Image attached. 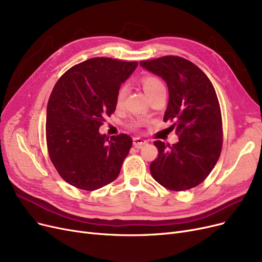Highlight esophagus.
<instances>
[{"label":"esophagus","mask_w":262,"mask_h":262,"mask_svg":"<svg viewBox=\"0 0 262 262\" xmlns=\"http://www.w3.org/2000/svg\"><path fill=\"white\" fill-rule=\"evenodd\" d=\"M133 143H134V147L137 148V149H140L142 146H144V144H147V141L144 139H141L139 137H136L133 139Z\"/></svg>","instance_id":"esophagus-1"}]
</instances>
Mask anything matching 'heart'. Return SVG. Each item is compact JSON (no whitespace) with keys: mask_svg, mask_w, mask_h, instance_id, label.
<instances>
[{"mask_svg":"<svg viewBox=\"0 0 262 262\" xmlns=\"http://www.w3.org/2000/svg\"><path fill=\"white\" fill-rule=\"evenodd\" d=\"M141 84H142L144 93H146V95L149 97V98L154 94H157L161 91H165V86H164L162 81L159 80L158 77L152 76V75L143 76L141 80ZM125 94H126V89L125 87H121L118 92V95H116V104L118 105L122 104Z\"/></svg>","mask_w":262,"mask_h":262,"instance_id":"heart-1","label":"heart"}]
</instances>
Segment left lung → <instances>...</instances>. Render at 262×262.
<instances>
[{"instance_id":"obj_1","label":"left lung","mask_w":262,"mask_h":262,"mask_svg":"<svg viewBox=\"0 0 262 262\" xmlns=\"http://www.w3.org/2000/svg\"><path fill=\"white\" fill-rule=\"evenodd\" d=\"M147 71L165 81L168 104L164 122L173 121L179 141L172 146L157 140L158 159L152 177L173 191L199 186L215 167L222 147L220 105L206 74L191 61L176 56L140 61Z\"/></svg>"}]
</instances>
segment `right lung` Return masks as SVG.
I'll use <instances>...</instances> for the list:
<instances>
[{"label":"right lung","instance_id":"obj_1","mask_svg":"<svg viewBox=\"0 0 262 262\" xmlns=\"http://www.w3.org/2000/svg\"><path fill=\"white\" fill-rule=\"evenodd\" d=\"M138 66L136 61L92 58L72 67L51 94L46 141L55 168L69 185L86 191L118 178L133 139L99 133L105 115L116 108V95Z\"/></svg>","mask_w":262,"mask_h":262}]
</instances>
